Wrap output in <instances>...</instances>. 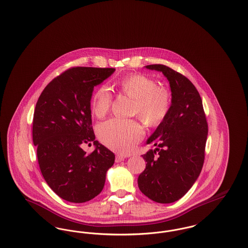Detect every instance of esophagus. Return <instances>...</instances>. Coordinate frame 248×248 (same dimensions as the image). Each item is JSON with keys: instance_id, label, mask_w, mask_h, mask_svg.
Here are the masks:
<instances>
[{"instance_id": "obj_1", "label": "esophagus", "mask_w": 248, "mask_h": 248, "mask_svg": "<svg viewBox=\"0 0 248 248\" xmlns=\"http://www.w3.org/2000/svg\"><path fill=\"white\" fill-rule=\"evenodd\" d=\"M125 158H126V156L124 155V154H117L116 157H115V162L116 163H120V162L124 161Z\"/></svg>"}]
</instances>
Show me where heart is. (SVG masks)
Segmentation results:
<instances>
[{
	"label": "heart",
	"instance_id": "1",
	"mask_svg": "<svg viewBox=\"0 0 248 248\" xmlns=\"http://www.w3.org/2000/svg\"><path fill=\"white\" fill-rule=\"evenodd\" d=\"M123 94L135 99L134 110L151 127L159 125L168 115L172 106V94L165 86L143 74H134L118 83ZM112 95L103 85L93 94L91 109L94 116L103 118L109 110ZM97 137L108 148L121 154L132 152L144 136V128L136 120L112 118L100 124Z\"/></svg>",
	"mask_w": 248,
	"mask_h": 248
}]
</instances>
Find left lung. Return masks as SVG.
<instances>
[{
	"mask_svg": "<svg viewBox=\"0 0 248 248\" xmlns=\"http://www.w3.org/2000/svg\"><path fill=\"white\" fill-rule=\"evenodd\" d=\"M146 68L162 71L167 78L172 106L147 140L157 148L142 155L147 164L138 184L151 200L170 203L183 197L200 175L208 124L200 94L187 77L162 64Z\"/></svg>",
	"mask_w": 248,
	"mask_h": 248,
	"instance_id": "obj_1",
	"label": "left lung"
}]
</instances>
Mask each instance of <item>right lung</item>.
I'll return each mask as SVG.
<instances>
[{"instance_id": "1", "label": "right lung", "mask_w": 248, "mask_h": 248, "mask_svg": "<svg viewBox=\"0 0 248 248\" xmlns=\"http://www.w3.org/2000/svg\"><path fill=\"white\" fill-rule=\"evenodd\" d=\"M114 71L71 68L48 83L36 103L32 140L39 166L48 186L68 202L79 203L97 196L114 164V154L94 140L90 105L94 86ZM90 141L96 149L86 154L81 146Z\"/></svg>"}]
</instances>
